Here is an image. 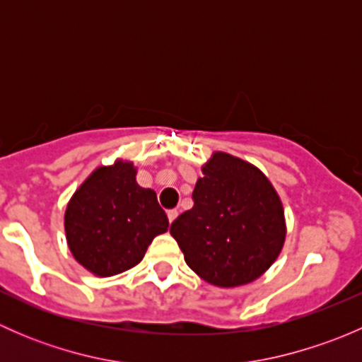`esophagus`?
Segmentation results:
<instances>
[{"mask_svg":"<svg viewBox=\"0 0 362 362\" xmlns=\"http://www.w3.org/2000/svg\"><path fill=\"white\" fill-rule=\"evenodd\" d=\"M177 215H178L177 210H168V221H170V224L177 218Z\"/></svg>","mask_w":362,"mask_h":362,"instance_id":"34e87169","label":"esophagus"}]
</instances>
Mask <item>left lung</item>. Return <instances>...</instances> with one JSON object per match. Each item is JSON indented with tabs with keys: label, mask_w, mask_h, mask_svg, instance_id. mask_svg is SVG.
Here are the masks:
<instances>
[{
	"label": "left lung",
	"mask_w": 362,
	"mask_h": 362,
	"mask_svg": "<svg viewBox=\"0 0 362 362\" xmlns=\"http://www.w3.org/2000/svg\"><path fill=\"white\" fill-rule=\"evenodd\" d=\"M196 182L194 206L170 233L189 268L217 287L254 282L275 262L286 242L284 206L259 168L214 152Z\"/></svg>",
	"instance_id": "left-lung-1"
}]
</instances>
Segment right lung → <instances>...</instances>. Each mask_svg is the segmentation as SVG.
Returning a JSON list of instances; mask_svg holds the SVG:
<instances>
[{"mask_svg":"<svg viewBox=\"0 0 362 362\" xmlns=\"http://www.w3.org/2000/svg\"><path fill=\"white\" fill-rule=\"evenodd\" d=\"M168 226L156 192L140 187L136 168L120 159L96 168L71 196L64 214L73 257L96 276L119 275L136 266Z\"/></svg>","mask_w":362,"mask_h":362,"instance_id":"obj_1","label":"right lung"}]
</instances>
